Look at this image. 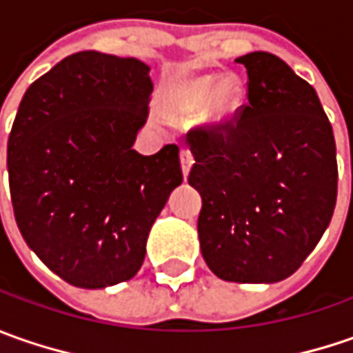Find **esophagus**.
Listing matches in <instances>:
<instances>
[{
	"label": "esophagus",
	"mask_w": 353,
	"mask_h": 353,
	"mask_svg": "<svg viewBox=\"0 0 353 353\" xmlns=\"http://www.w3.org/2000/svg\"><path fill=\"white\" fill-rule=\"evenodd\" d=\"M192 163H194V157H192V153H190V149H181V167H183L184 179L188 176Z\"/></svg>",
	"instance_id": "34e87169"
}]
</instances>
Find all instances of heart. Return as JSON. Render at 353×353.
<instances>
[{
	"label": "heart",
	"instance_id": "1",
	"mask_svg": "<svg viewBox=\"0 0 353 353\" xmlns=\"http://www.w3.org/2000/svg\"><path fill=\"white\" fill-rule=\"evenodd\" d=\"M245 100L248 88L239 76H220L216 72L186 74L169 86L165 110L176 117L200 116L206 125L222 128L241 114Z\"/></svg>",
	"mask_w": 353,
	"mask_h": 353
}]
</instances>
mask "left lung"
Listing matches in <instances>:
<instances>
[{"label": "left lung", "instance_id": "8db88e82", "mask_svg": "<svg viewBox=\"0 0 353 353\" xmlns=\"http://www.w3.org/2000/svg\"><path fill=\"white\" fill-rule=\"evenodd\" d=\"M236 62L248 70V105L234 123L188 133L200 251L224 281L277 283L332 220L336 143L316 90L287 62L263 50Z\"/></svg>", "mask_w": 353, "mask_h": 353}]
</instances>
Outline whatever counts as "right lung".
Returning a JSON list of instances; mask_svg holds the SVG:
<instances>
[{
	"label": "right lung",
	"mask_w": 353,
	"mask_h": 353,
	"mask_svg": "<svg viewBox=\"0 0 353 353\" xmlns=\"http://www.w3.org/2000/svg\"><path fill=\"white\" fill-rule=\"evenodd\" d=\"M151 68L98 50L66 57L27 88L7 141L11 202L27 245L80 289L131 279L170 192L179 147L133 149Z\"/></svg>",
	"instance_id": "1"
}]
</instances>
